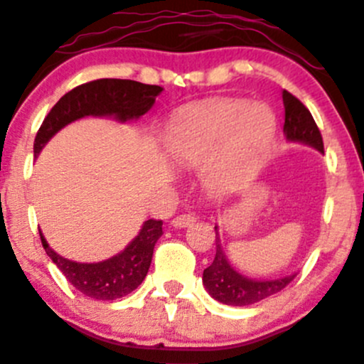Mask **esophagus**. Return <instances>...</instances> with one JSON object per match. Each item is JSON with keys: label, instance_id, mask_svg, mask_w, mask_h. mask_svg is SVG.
Masks as SVG:
<instances>
[{"label": "esophagus", "instance_id": "esophagus-1", "mask_svg": "<svg viewBox=\"0 0 364 364\" xmlns=\"http://www.w3.org/2000/svg\"><path fill=\"white\" fill-rule=\"evenodd\" d=\"M195 221H197L195 214L185 213V214H179V216L172 218L171 225H172V227H176V228H183V227H188V225L195 223Z\"/></svg>", "mask_w": 364, "mask_h": 364}]
</instances>
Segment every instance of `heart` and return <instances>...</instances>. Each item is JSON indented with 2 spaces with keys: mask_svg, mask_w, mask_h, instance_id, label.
<instances>
[{
  "mask_svg": "<svg viewBox=\"0 0 364 364\" xmlns=\"http://www.w3.org/2000/svg\"><path fill=\"white\" fill-rule=\"evenodd\" d=\"M275 117L265 105L225 99L186 112L174 120L167 134L171 151L186 162H198L227 139L214 164L211 183L227 186L251 171L256 155L272 137Z\"/></svg>",
  "mask_w": 364,
  "mask_h": 364,
  "instance_id": "1",
  "label": "heart"
}]
</instances>
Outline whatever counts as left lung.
I'll return each mask as SVG.
<instances>
[{
  "mask_svg": "<svg viewBox=\"0 0 364 364\" xmlns=\"http://www.w3.org/2000/svg\"><path fill=\"white\" fill-rule=\"evenodd\" d=\"M282 102H284L286 137L291 141H301V143L317 148L319 151H324L319 127L316 125L311 112L305 108L304 102L288 90H282ZM214 232H216V256H214L211 265L204 270V277H202L205 289L214 300L233 305V307H244V305L256 304V301L265 300V298L282 291L296 277V275H289V277L274 279V281H252V279L237 274L221 250L218 227H214Z\"/></svg>",
  "mask_w": 364,
  "mask_h": 364,
  "instance_id": "obj_1",
  "label": "left lung"
}]
</instances>
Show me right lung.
Listing matches in <instances>:
<instances>
[{
    "instance_id": "add662e5",
    "label": "right lung",
    "mask_w": 364,
    "mask_h": 364,
    "mask_svg": "<svg viewBox=\"0 0 364 364\" xmlns=\"http://www.w3.org/2000/svg\"><path fill=\"white\" fill-rule=\"evenodd\" d=\"M160 92L162 87L159 85L118 78H101L75 87L64 94L45 117L34 137V155L41 151L53 134L82 117L114 114L122 122L139 118L151 108ZM162 233V221H144L136 239L120 255L99 263L71 262L52 251L41 232L40 239L47 255L71 286L85 296L108 301L127 296L144 281L150 269L153 247Z\"/></svg>"
}]
</instances>
